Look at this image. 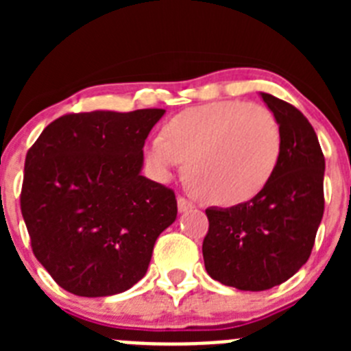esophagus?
Masks as SVG:
<instances>
[{
    "instance_id": "1",
    "label": "esophagus",
    "mask_w": 351,
    "mask_h": 351,
    "mask_svg": "<svg viewBox=\"0 0 351 351\" xmlns=\"http://www.w3.org/2000/svg\"><path fill=\"white\" fill-rule=\"evenodd\" d=\"M178 209L179 213H186V210L193 209V202H190V200L184 197H178Z\"/></svg>"
}]
</instances>
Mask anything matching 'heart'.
<instances>
[{"mask_svg":"<svg viewBox=\"0 0 351 351\" xmlns=\"http://www.w3.org/2000/svg\"><path fill=\"white\" fill-rule=\"evenodd\" d=\"M281 149L280 123L269 108L223 100L173 116L163 137L145 145V160L161 179L186 163V181L198 197L237 206L269 184Z\"/></svg>","mask_w":351,"mask_h":351,"instance_id":"1","label":"heart"}]
</instances>
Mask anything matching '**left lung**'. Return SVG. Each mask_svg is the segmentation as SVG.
<instances>
[{"mask_svg":"<svg viewBox=\"0 0 351 351\" xmlns=\"http://www.w3.org/2000/svg\"><path fill=\"white\" fill-rule=\"evenodd\" d=\"M260 95L281 128L278 169L255 198L206 209L209 230L202 244L207 274L250 291L281 285L308 262L325 206V158L311 123L293 105Z\"/></svg>","mask_w":351,"mask_h":351,"instance_id":"obj_1","label":"left lung"}]
</instances>
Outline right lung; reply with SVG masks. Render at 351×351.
Masks as SVG:
<instances>
[{
	"label": "right lung",
	"instance_id": "1",
	"mask_svg": "<svg viewBox=\"0 0 351 351\" xmlns=\"http://www.w3.org/2000/svg\"><path fill=\"white\" fill-rule=\"evenodd\" d=\"M163 114H66L27 151L21 210L31 247L73 295L132 288L147 272L158 235L176 221V193L141 176L145 138Z\"/></svg>",
	"mask_w": 351,
	"mask_h": 351
}]
</instances>
